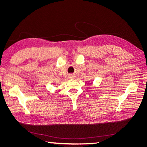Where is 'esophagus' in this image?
Instances as JSON below:
<instances>
[{"mask_svg":"<svg viewBox=\"0 0 147 147\" xmlns=\"http://www.w3.org/2000/svg\"><path fill=\"white\" fill-rule=\"evenodd\" d=\"M70 78H73V77H73V75H71V76H70Z\"/></svg>","mask_w":147,"mask_h":147,"instance_id":"obj_1","label":"esophagus"}]
</instances>
